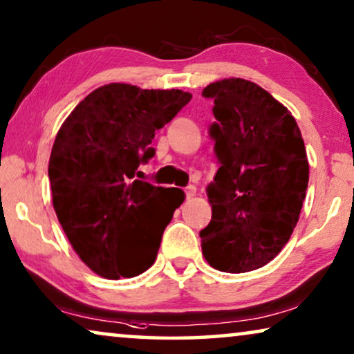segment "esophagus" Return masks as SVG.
<instances>
[{"label": "esophagus", "instance_id": "1", "mask_svg": "<svg viewBox=\"0 0 354 354\" xmlns=\"http://www.w3.org/2000/svg\"><path fill=\"white\" fill-rule=\"evenodd\" d=\"M185 194H186L187 199H191V197H194V196H196V187H194V186H187L186 189H185Z\"/></svg>", "mask_w": 354, "mask_h": 354}]
</instances>
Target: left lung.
I'll return each instance as SVG.
<instances>
[{
	"mask_svg": "<svg viewBox=\"0 0 354 354\" xmlns=\"http://www.w3.org/2000/svg\"><path fill=\"white\" fill-rule=\"evenodd\" d=\"M209 128L220 168L207 186L212 220L199 233L216 270L243 273L279 254L298 223L309 181L304 140L291 113L257 84L223 79Z\"/></svg>",
	"mask_w": 354,
	"mask_h": 354,
	"instance_id": "obj_1",
	"label": "left lung"
}]
</instances>
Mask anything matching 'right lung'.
Masks as SVG:
<instances>
[{
  "label": "right lung",
  "instance_id": "1",
  "mask_svg": "<svg viewBox=\"0 0 354 354\" xmlns=\"http://www.w3.org/2000/svg\"><path fill=\"white\" fill-rule=\"evenodd\" d=\"M189 92L98 87L71 111L50 155L53 207L71 246L88 268L118 280L152 267L178 187L138 180L155 155L152 139L191 102Z\"/></svg>",
  "mask_w": 354,
  "mask_h": 354
}]
</instances>
